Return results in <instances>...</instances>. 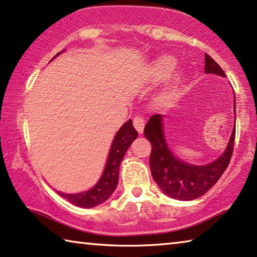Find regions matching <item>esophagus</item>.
Returning a JSON list of instances; mask_svg holds the SVG:
<instances>
[{
  "mask_svg": "<svg viewBox=\"0 0 257 257\" xmlns=\"http://www.w3.org/2000/svg\"><path fill=\"white\" fill-rule=\"evenodd\" d=\"M144 125H145V120L143 119V116L137 115V116L134 117V127L136 128L138 133H140V134L143 133Z\"/></svg>",
  "mask_w": 257,
  "mask_h": 257,
  "instance_id": "34e87169",
  "label": "esophagus"
}]
</instances>
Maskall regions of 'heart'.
Instances as JSON below:
<instances>
[{
  "label": "heart",
  "mask_w": 257,
  "mask_h": 257,
  "mask_svg": "<svg viewBox=\"0 0 257 257\" xmlns=\"http://www.w3.org/2000/svg\"><path fill=\"white\" fill-rule=\"evenodd\" d=\"M177 65V59L172 55H161L154 58L148 66V76L149 79L154 83H159L165 81L167 77L172 74ZM183 79V72L176 71L173 74L170 80V85L167 91V95H173V92L176 90L177 85L181 83Z\"/></svg>",
  "instance_id": "heart-1"
}]
</instances>
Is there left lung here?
<instances>
[{"instance_id": "left-lung-1", "label": "left lung", "mask_w": 257, "mask_h": 257, "mask_svg": "<svg viewBox=\"0 0 257 257\" xmlns=\"http://www.w3.org/2000/svg\"><path fill=\"white\" fill-rule=\"evenodd\" d=\"M205 73L225 77L221 66L207 54L205 55ZM233 104L235 114V96ZM144 136L152 144L150 168L154 182L162 192L176 200H194L208 192L229 166L233 152L235 123L224 152L216 160L203 166L191 165L172 152L165 137L162 114L150 117L144 128Z\"/></svg>"}]
</instances>
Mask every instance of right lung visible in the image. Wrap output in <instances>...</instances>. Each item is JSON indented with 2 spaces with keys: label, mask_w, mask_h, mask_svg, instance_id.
Here are the masks:
<instances>
[{
  "label": "right lung",
  "mask_w": 257,
  "mask_h": 257,
  "mask_svg": "<svg viewBox=\"0 0 257 257\" xmlns=\"http://www.w3.org/2000/svg\"><path fill=\"white\" fill-rule=\"evenodd\" d=\"M64 51L65 50L62 52ZM59 55L60 52H58L54 58ZM137 136L138 134L134 128L133 121L128 120V122L122 124V127L117 130V133L113 138L106 165H105L104 172L101 174L98 182L91 189L81 193L68 194L59 192V191H57V192L73 205L82 207V208H92V207H96L106 201L116 189L117 181H119V168L122 159H123L129 146L136 140Z\"/></svg>",
  "instance_id": "right-lung-1"
}]
</instances>
